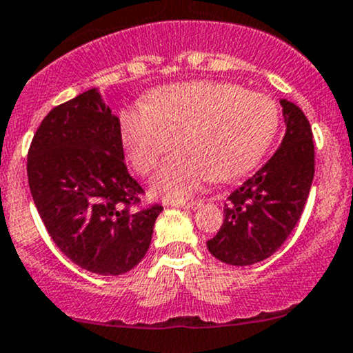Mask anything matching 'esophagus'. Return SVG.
I'll return each mask as SVG.
<instances>
[{"label": "esophagus", "mask_w": 353, "mask_h": 353, "mask_svg": "<svg viewBox=\"0 0 353 353\" xmlns=\"http://www.w3.org/2000/svg\"><path fill=\"white\" fill-rule=\"evenodd\" d=\"M199 205H201L199 201H191V203L170 201V206H176V208H184V210H196V208H199Z\"/></svg>", "instance_id": "esophagus-1"}]
</instances>
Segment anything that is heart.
<instances>
[{
	"instance_id": "obj_1",
	"label": "heart",
	"mask_w": 353,
	"mask_h": 353,
	"mask_svg": "<svg viewBox=\"0 0 353 353\" xmlns=\"http://www.w3.org/2000/svg\"><path fill=\"white\" fill-rule=\"evenodd\" d=\"M280 126L275 101L243 87L191 81L157 88L145 108L121 112V141L134 169L147 176L174 147L157 172L152 191L184 199L203 183L230 181L254 169Z\"/></svg>"
}]
</instances>
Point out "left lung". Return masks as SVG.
<instances>
[{"label":"left lung","instance_id":"1","mask_svg":"<svg viewBox=\"0 0 353 353\" xmlns=\"http://www.w3.org/2000/svg\"><path fill=\"white\" fill-rule=\"evenodd\" d=\"M285 137L279 150L227 198L223 223L206 243L222 263L249 266L270 258L297 225L314 177V143L307 117L280 101Z\"/></svg>","mask_w":353,"mask_h":353}]
</instances>
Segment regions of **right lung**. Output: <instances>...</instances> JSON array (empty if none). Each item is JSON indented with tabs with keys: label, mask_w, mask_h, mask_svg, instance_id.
I'll use <instances>...</instances> for the list:
<instances>
[{
	"label": "right lung",
	"mask_w": 353,
	"mask_h": 353,
	"mask_svg": "<svg viewBox=\"0 0 353 353\" xmlns=\"http://www.w3.org/2000/svg\"><path fill=\"white\" fill-rule=\"evenodd\" d=\"M27 174L49 236L74 265L123 275L147 254L163 208L130 210L143 190L124 163L119 117L97 88L44 117L30 143Z\"/></svg>",
	"instance_id": "add662e5"
}]
</instances>
